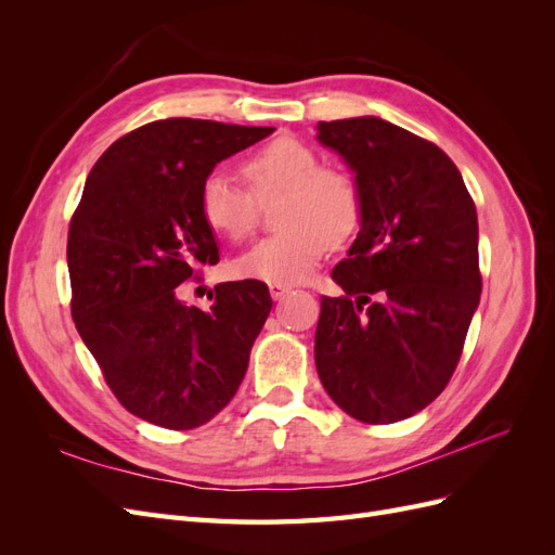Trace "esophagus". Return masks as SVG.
<instances>
[{
	"label": "esophagus",
	"instance_id": "34e87169",
	"mask_svg": "<svg viewBox=\"0 0 555 555\" xmlns=\"http://www.w3.org/2000/svg\"><path fill=\"white\" fill-rule=\"evenodd\" d=\"M292 294V287H284V284H271V296L273 300H282L284 296Z\"/></svg>",
	"mask_w": 555,
	"mask_h": 555
}]
</instances>
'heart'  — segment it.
<instances>
[{
    "label": "heart",
    "mask_w": 555,
    "mask_h": 555,
    "mask_svg": "<svg viewBox=\"0 0 555 555\" xmlns=\"http://www.w3.org/2000/svg\"><path fill=\"white\" fill-rule=\"evenodd\" d=\"M251 195L229 176L210 173L198 192L204 222L229 241H243L257 227V201L282 194L280 233L259 241L233 263L247 280L298 284L312 275L328 245H343L361 224V194L347 173L324 169L304 143L278 139L243 164Z\"/></svg>",
    "instance_id": "obj_1"
}]
</instances>
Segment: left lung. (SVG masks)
I'll return each mask as SVG.
<instances>
[{"mask_svg": "<svg viewBox=\"0 0 555 555\" xmlns=\"http://www.w3.org/2000/svg\"><path fill=\"white\" fill-rule=\"evenodd\" d=\"M317 141L361 194L357 241L331 273L345 296H322L317 373L349 416L402 422L442 393L479 306L475 201L438 145L382 117L319 122Z\"/></svg>", "mask_w": 555, "mask_h": 555, "instance_id": "obj_1", "label": "left lung"}]
</instances>
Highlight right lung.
Wrapping results in <instances>:
<instances>
[{
  "instance_id": "add662e5",
  "label": "right lung",
  "mask_w": 555,
  "mask_h": 555,
  "mask_svg": "<svg viewBox=\"0 0 555 555\" xmlns=\"http://www.w3.org/2000/svg\"><path fill=\"white\" fill-rule=\"evenodd\" d=\"M273 131L157 120L117 139L86 180L66 241L72 314L111 391L143 422L204 426L245 377L273 308L266 284H217L210 310L180 300L178 284L198 263L220 261L198 210L201 184Z\"/></svg>"
}]
</instances>
